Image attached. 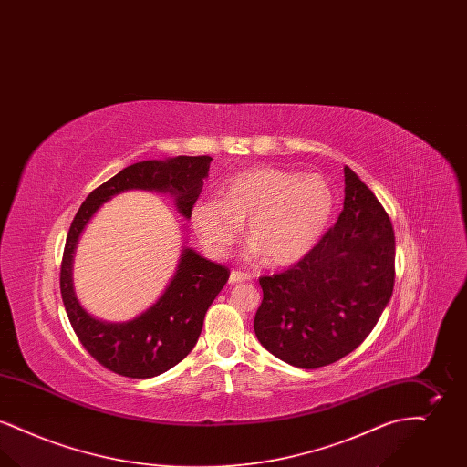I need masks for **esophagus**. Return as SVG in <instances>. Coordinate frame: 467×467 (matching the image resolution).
<instances>
[{"label": "esophagus", "mask_w": 467, "mask_h": 467, "mask_svg": "<svg viewBox=\"0 0 467 467\" xmlns=\"http://www.w3.org/2000/svg\"><path fill=\"white\" fill-rule=\"evenodd\" d=\"M248 280H252V275L244 273V271L233 269L229 275V284H240V282H248Z\"/></svg>", "instance_id": "esophagus-1"}]
</instances>
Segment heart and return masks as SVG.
Here are the masks:
<instances>
[{
  "label": "heart",
  "mask_w": 467,
  "mask_h": 467,
  "mask_svg": "<svg viewBox=\"0 0 467 467\" xmlns=\"http://www.w3.org/2000/svg\"><path fill=\"white\" fill-rule=\"evenodd\" d=\"M334 192L320 175L255 168L231 178L221 200L194 204L192 223L208 250L225 257L248 223L250 255L278 266L297 263L320 240L333 215Z\"/></svg>",
  "instance_id": "heart-1"
}]
</instances>
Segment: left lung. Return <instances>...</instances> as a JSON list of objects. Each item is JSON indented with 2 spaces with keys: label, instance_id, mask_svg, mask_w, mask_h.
<instances>
[{
  "label": "left lung",
  "instance_id": "obj_1",
  "mask_svg": "<svg viewBox=\"0 0 467 467\" xmlns=\"http://www.w3.org/2000/svg\"><path fill=\"white\" fill-rule=\"evenodd\" d=\"M396 240L373 191L345 166V202L333 227L299 263L261 276L254 331L290 366L317 369L369 336L394 290Z\"/></svg>",
  "mask_w": 467,
  "mask_h": 467
}]
</instances>
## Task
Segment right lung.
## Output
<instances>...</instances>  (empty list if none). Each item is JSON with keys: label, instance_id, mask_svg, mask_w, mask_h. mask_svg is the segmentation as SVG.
<instances>
[{"label": "right lung", "instance_id": "add662e5", "mask_svg": "<svg viewBox=\"0 0 467 467\" xmlns=\"http://www.w3.org/2000/svg\"><path fill=\"white\" fill-rule=\"evenodd\" d=\"M210 162V156H178L131 164L90 192L67 231L61 296L69 324L90 356L117 375L157 377L185 358L200 337L204 313L229 278V269L185 248L175 276L156 303L133 320L111 324L94 318L75 297L71 266L78 236L103 202L133 189L170 194L178 212L191 219Z\"/></svg>", "mask_w": 467, "mask_h": 467}]
</instances>
